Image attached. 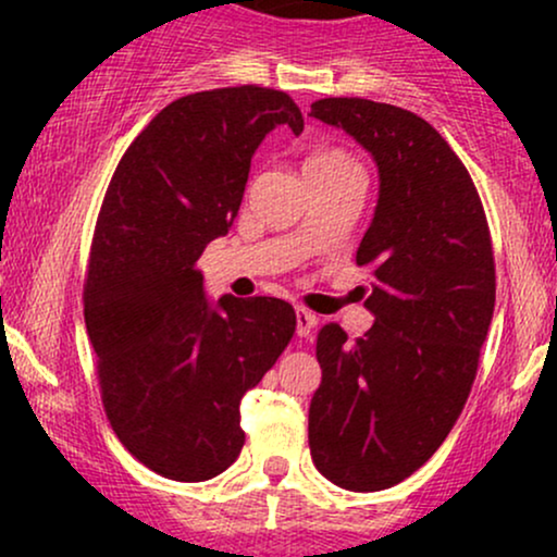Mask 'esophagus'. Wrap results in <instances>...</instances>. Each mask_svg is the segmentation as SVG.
<instances>
[{"label":"esophagus","instance_id":"esophagus-1","mask_svg":"<svg viewBox=\"0 0 557 557\" xmlns=\"http://www.w3.org/2000/svg\"><path fill=\"white\" fill-rule=\"evenodd\" d=\"M317 317L306 309H296V335L298 337H309L311 330H314Z\"/></svg>","mask_w":557,"mask_h":557}]
</instances>
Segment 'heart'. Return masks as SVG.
Returning a JSON list of instances; mask_svg holds the SVG:
<instances>
[{
	"label": "heart",
	"instance_id": "b5f03b06",
	"mask_svg": "<svg viewBox=\"0 0 557 557\" xmlns=\"http://www.w3.org/2000/svg\"><path fill=\"white\" fill-rule=\"evenodd\" d=\"M343 162H350V159L345 157L343 151H337V149H317L314 154L306 159V170H309V168H332V164H343Z\"/></svg>",
	"mask_w": 557,
	"mask_h": 557
}]
</instances>
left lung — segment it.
I'll return each instance as SVG.
<instances>
[{"label": "left lung", "mask_w": 557, "mask_h": 557, "mask_svg": "<svg viewBox=\"0 0 557 557\" xmlns=\"http://www.w3.org/2000/svg\"><path fill=\"white\" fill-rule=\"evenodd\" d=\"M309 114L348 133L380 175L356 251L372 267L374 324L356 343L335 322L319 330L309 406L317 469L376 492L430 461L461 417L495 311L490 227L463 162L419 114L369 99H319Z\"/></svg>", "instance_id": "1"}]
</instances>
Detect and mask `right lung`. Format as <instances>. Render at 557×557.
<instances>
[{"mask_svg": "<svg viewBox=\"0 0 557 557\" xmlns=\"http://www.w3.org/2000/svg\"><path fill=\"white\" fill-rule=\"evenodd\" d=\"M304 114L283 91L214 88L172 101L114 170L88 264L83 314L114 434L140 463L203 482L240 456V398L296 332L280 298L212 300L198 270L227 235L251 159Z\"/></svg>", "mask_w": 557, "mask_h": 557, "instance_id": "1", "label": "right lung"}]
</instances>
